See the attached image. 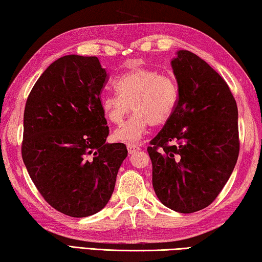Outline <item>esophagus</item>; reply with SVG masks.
I'll return each mask as SVG.
<instances>
[{"label": "esophagus", "instance_id": "1", "mask_svg": "<svg viewBox=\"0 0 262 262\" xmlns=\"http://www.w3.org/2000/svg\"><path fill=\"white\" fill-rule=\"evenodd\" d=\"M141 148L139 147V145H136V144H128L127 145V150H128V154H134L136 152H138Z\"/></svg>", "mask_w": 262, "mask_h": 262}]
</instances>
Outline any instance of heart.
Listing matches in <instances>:
<instances>
[{
    "label": "heart",
    "mask_w": 262,
    "mask_h": 262,
    "mask_svg": "<svg viewBox=\"0 0 262 262\" xmlns=\"http://www.w3.org/2000/svg\"><path fill=\"white\" fill-rule=\"evenodd\" d=\"M117 93H102L100 108L109 122L121 124L131 108L135 110L125 124L114 132L118 141L136 144L150 124L166 123L175 110L177 86L170 77L146 68H135L114 80Z\"/></svg>",
    "instance_id": "b5f03b06"
}]
</instances>
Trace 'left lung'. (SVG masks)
<instances>
[{"instance_id": "8db88e82", "label": "left lung", "mask_w": 262, "mask_h": 262, "mask_svg": "<svg viewBox=\"0 0 262 262\" xmlns=\"http://www.w3.org/2000/svg\"><path fill=\"white\" fill-rule=\"evenodd\" d=\"M171 68L178 100L147 148L159 200L189 214L207 207L226 185L239 154L238 109L214 69L189 50H177Z\"/></svg>"}]
</instances>
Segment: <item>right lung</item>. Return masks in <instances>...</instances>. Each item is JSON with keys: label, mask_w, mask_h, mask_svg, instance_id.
<instances>
[{"label": "right lung", "mask_w": 262, "mask_h": 262, "mask_svg": "<svg viewBox=\"0 0 262 262\" xmlns=\"http://www.w3.org/2000/svg\"><path fill=\"white\" fill-rule=\"evenodd\" d=\"M105 80L96 56L67 55L46 69L26 101L23 161L43 199L72 217L108 204L127 157L125 145L105 141Z\"/></svg>", "instance_id": "obj_1"}]
</instances>
